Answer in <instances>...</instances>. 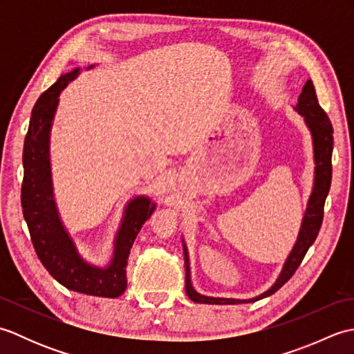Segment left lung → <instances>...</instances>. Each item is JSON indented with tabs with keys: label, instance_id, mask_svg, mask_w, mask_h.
Masks as SVG:
<instances>
[{
	"label": "left lung",
	"instance_id": "obj_1",
	"mask_svg": "<svg viewBox=\"0 0 354 354\" xmlns=\"http://www.w3.org/2000/svg\"><path fill=\"white\" fill-rule=\"evenodd\" d=\"M295 111L299 115L304 117V122L312 133L315 179H313V189L310 193L309 202H307V208L301 222V228H299V232H298L297 242L293 245L288 259H286L280 275H278L277 281L270 286L266 292H263L261 295L255 298L236 299V298H214V297L201 295V293L194 290L192 286L189 251H187V246L183 240L184 259H185V292L192 301L199 303V304H243V303L259 301L261 298L272 295V293H275L278 289H280L286 281L290 280V277L295 274L298 266L301 265L306 252L309 251V248L313 245L315 239H317L321 223H322V217H324L326 198L330 190V184H332L333 127L324 109L319 106L312 80H307L306 85L303 86V91L298 97Z\"/></svg>",
	"mask_w": 354,
	"mask_h": 354
}]
</instances>
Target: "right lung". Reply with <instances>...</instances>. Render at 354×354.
Segmentation results:
<instances>
[{
    "instance_id": "right-lung-1",
    "label": "right lung",
    "mask_w": 354,
    "mask_h": 354,
    "mask_svg": "<svg viewBox=\"0 0 354 354\" xmlns=\"http://www.w3.org/2000/svg\"><path fill=\"white\" fill-rule=\"evenodd\" d=\"M93 66L89 65L88 68ZM79 73L80 68H74L71 73L62 74L35 103L22 153L24 179L21 205L37 257L55 280L66 289L85 295L117 298L126 290V266L133 240L142 223L155 212L156 204L146 196H137L127 202L108 266L91 265L79 254L59 217L50 167V132L59 95Z\"/></svg>"
}]
</instances>
